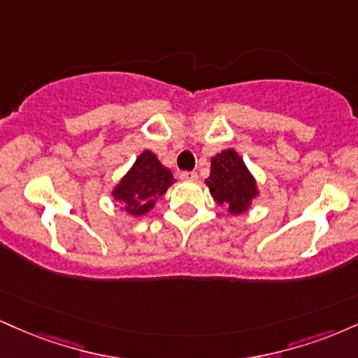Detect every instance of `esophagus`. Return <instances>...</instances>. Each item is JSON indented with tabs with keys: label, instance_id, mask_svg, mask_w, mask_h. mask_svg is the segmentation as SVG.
Masks as SVG:
<instances>
[{
	"label": "esophagus",
	"instance_id": "1",
	"mask_svg": "<svg viewBox=\"0 0 358 358\" xmlns=\"http://www.w3.org/2000/svg\"><path fill=\"white\" fill-rule=\"evenodd\" d=\"M180 178H182L183 182H195V180H199V175H196L195 171H182V173H180Z\"/></svg>",
	"mask_w": 358,
	"mask_h": 358
}]
</instances>
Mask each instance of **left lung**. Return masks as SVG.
I'll return each mask as SVG.
<instances>
[{"label":"left lung","mask_w":358,"mask_h":358,"mask_svg":"<svg viewBox=\"0 0 358 358\" xmlns=\"http://www.w3.org/2000/svg\"><path fill=\"white\" fill-rule=\"evenodd\" d=\"M210 162V176L205 183L213 200L219 205H225L232 215L248 212L259 190L244 159L234 150H224L213 156Z\"/></svg>","instance_id":"1"}]
</instances>
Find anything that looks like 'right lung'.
<instances>
[{
	"label": "right lung",
	"instance_id": "add662e5",
	"mask_svg": "<svg viewBox=\"0 0 358 358\" xmlns=\"http://www.w3.org/2000/svg\"><path fill=\"white\" fill-rule=\"evenodd\" d=\"M175 182L170 168L163 166L162 162L150 150L138 156L131 170L113 190L114 200L122 205V210L129 215H145L155 207V202L165 195L168 187Z\"/></svg>",
	"mask_w": 358,
	"mask_h": 358
}]
</instances>
